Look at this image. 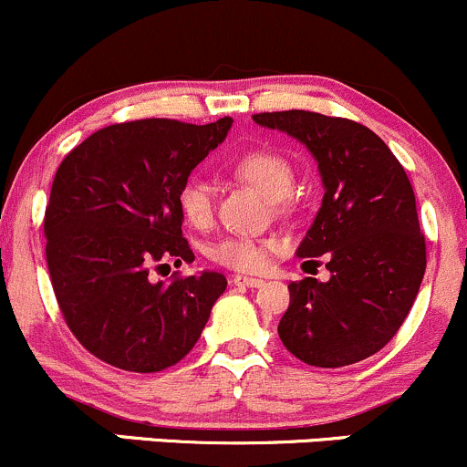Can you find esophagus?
<instances>
[{
	"label": "esophagus",
	"instance_id": "1",
	"mask_svg": "<svg viewBox=\"0 0 467 467\" xmlns=\"http://www.w3.org/2000/svg\"><path fill=\"white\" fill-rule=\"evenodd\" d=\"M232 283L238 289H254V287H260V285H263V280L252 278V275H234Z\"/></svg>",
	"mask_w": 467,
	"mask_h": 467
}]
</instances>
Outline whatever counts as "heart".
I'll list each match as a JSON object with an SVG mask.
<instances>
[{"label":"heart","instance_id":"heart-1","mask_svg":"<svg viewBox=\"0 0 467 467\" xmlns=\"http://www.w3.org/2000/svg\"><path fill=\"white\" fill-rule=\"evenodd\" d=\"M232 173L265 198L285 202V195L292 192L294 167L285 155L275 151H249L240 155L234 162ZM180 212L187 223L195 229H204L213 220V195L207 182L202 180H187L178 193ZM272 243L267 240H252L229 235L218 240L209 255L223 267L235 269V272H258L267 265Z\"/></svg>","mask_w":467,"mask_h":467}]
</instances>
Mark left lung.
<instances>
[{
  "mask_svg": "<svg viewBox=\"0 0 467 467\" xmlns=\"http://www.w3.org/2000/svg\"><path fill=\"white\" fill-rule=\"evenodd\" d=\"M318 162L323 202L298 258L325 255L327 283L289 285L278 323L285 348L314 368H343L383 349L412 309L425 274V238L408 173L363 124L312 111L258 113Z\"/></svg>",
  "mask_w": 467,
  "mask_h": 467,
  "instance_id": "obj_1",
  "label": "left lung"
}]
</instances>
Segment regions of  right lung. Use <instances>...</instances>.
<instances>
[{
  "instance_id": "obj_1",
  "label": "right lung",
  "mask_w": 467,
  "mask_h": 467,
  "mask_svg": "<svg viewBox=\"0 0 467 467\" xmlns=\"http://www.w3.org/2000/svg\"><path fill=\"white\" fill-rule=\"evenodd\" d=\"M232 122L111 124L59 164L44 215L48 274L68 329L104 363L140 374L171 368L227 289L218 272L171 283L149 274L195 258L178 193Z\"/></svg>"
}]
</instances>
